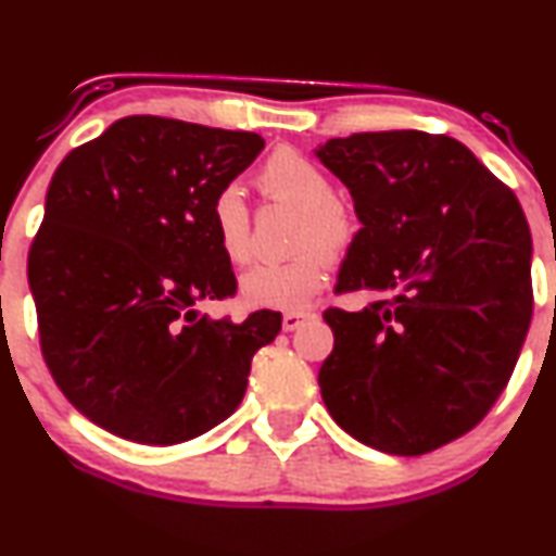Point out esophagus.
Returning <instances> with one entry per match:
<instances>
[{
	"label": "esophagus",
	"mask_w": 556,
	"mask_h": 556,
	"mask_svg": "<svg viewBox=\"0 0 556 556\" xmlns=\"http://www.w3.org/2000/svg\"><path fill=\"white\" fill-rule=\"evenodd\" d=\"M305 318H307V313H303V311L285 313V316H282V329L285 331H295V329H300V326H303Z\"/></svg>",
	"instance_id": "esophagus-1"
}]
</instances>
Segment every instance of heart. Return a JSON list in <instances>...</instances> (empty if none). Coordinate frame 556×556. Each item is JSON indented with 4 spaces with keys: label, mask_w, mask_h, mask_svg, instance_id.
<instances>
[{
    "label": "heart",
    "mask_w": 556,
    "mask_h": 556,
    "mask_svg": "<svg viewBox=\"0 0 556 556\" xmlns=\"http://www.w3.org/2000/svg\"><path fill=\"white\" fill-rule=\"evenodd\" d=\"M261 191L303 206L300 238L303 253L287 261H264L240 277V298L251 307L300 311L318 295L329 277V253L352 240L354 223L337 199L333 180L316 160L298 150H277L258 173ZM212 230L219 251L232 264L251 258V214L243 191L225 186L212 202Z\"/></svg>",
    "instance_id": "b5f03b06"
}]
</instances>
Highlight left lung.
<instances>
[{"label": "left lung", "instance_id": "obj_1", "mask_svg": "<svg viewBox=\"0 0 556 556\" xmlns=\"http://www.w3.org/2000/svg\"><path fill=\"white\" fill-rule=\"evenodd\" d=\"M313 152L363 225L337 292L380 295L357 313H324L333 352L320 396L359 443L422 456L477 427L518 363L533 313L526 214L443 134L367 131Z\"/></svg>", "mask_w": 556, "mask_h": 556}]
</instances>
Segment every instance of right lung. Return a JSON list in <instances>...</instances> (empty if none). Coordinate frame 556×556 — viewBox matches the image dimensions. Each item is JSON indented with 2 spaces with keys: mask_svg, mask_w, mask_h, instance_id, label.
Wrapping results in <instances>:
<instances>
[{
  "mask_svg": "<svg viewBox=\"0 0 556 556\" xmlns=\"http://www.w3.org/2000/svg\"><path fill=\"white\" fill-rule=\"evenodd\" d=\"M264 150L253 131L126 116L62 160L28 256L43 359L90 422L173 445L225 422L282 316L212 318L236 274L212 202Z\"/></svg>",
  "mask_w": 556,
  "mask_h": 556,
  "instance_id": "add662e5",
  "label": "right lung"
}]
</instances>
